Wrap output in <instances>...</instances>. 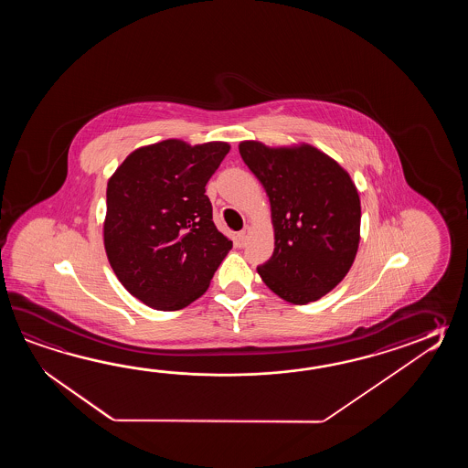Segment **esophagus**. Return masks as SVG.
Wrapping results in <instances>:
<instances>
[{
    "label": "esophagus",
    "instance_id": "34e87169",
    "mask_svg": "<svg viewBox=\"0 0 468 468\" xmlns=\"http://www.w3.org/2000/svg\"><path fill=\"white\" fill-rule=\"evenodd\" d=\"M249 234H250V228H249V226H244V229L239 232V240H240V244H246V242H248Z\"/></svg>",
    "mask_w": 468,
    "mask_h": 468
}]
</instances>
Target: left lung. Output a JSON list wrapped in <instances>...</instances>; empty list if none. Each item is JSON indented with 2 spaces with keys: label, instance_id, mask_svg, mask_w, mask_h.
Returning a JSON list of instances; mask_svg holds the SVG:
<instances>
[{
  "label": "left lung",
  "instance_id": "1",
  "mask_svg": "<svg viewBox=\"0 0 468 468\" xmlns=\"http://www.w3.org/2000/svg\"><path fill=\"white\" fill-rule=\"evenodd\" d=\"M240 157L268 194L274 252L259 276L292 304L318 301L336 288L356 258L361 224L358 190L324 152L303 144H239Z\"/></svg>",
  "mask_w": 468,
  "mask_h": 468
}]
</instances>
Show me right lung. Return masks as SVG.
I'll return each mask as SVG.
<instances>
[{
  "label": "right lung",
  "instance_id": "add662e5",
  "mask_svg": "<svg viewBox=\"0 0 468 468\" xmlns=\"http://www.w3.org/2000/svg\"><path fill=\"white\" fill-rule=\"evenodd\" d=\"M229 149L226 142L164 140L133 150L110 177L107 258L123 288L150 308L189 306L232 248L206 196Z\"/></svg>",
  "mask_w": 468,
  "mask_h": 468
}]
</instances>
